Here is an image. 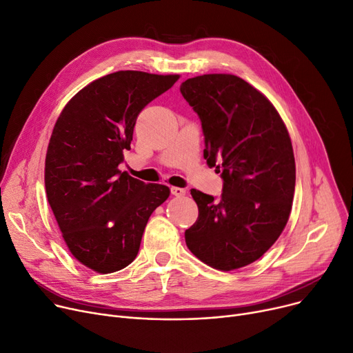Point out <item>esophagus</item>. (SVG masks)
Instances as JSON below:
<instances>
[{"label": "esophagus", "instance_id": "esophagus-1", "mask_svg": "<svg viewBox=\"0 0 353 353\" xmlns=\"http://www.w3.org/2000/svg\"><path fill=\"white\" fill-rule=\"evenodd\" d=\"M170 192H172V194L176 196V197H181V196L186 194V190L181 189V188H172Z\"/></svg>", "mask_w": 353, "mask_h": 353}]
</instances>
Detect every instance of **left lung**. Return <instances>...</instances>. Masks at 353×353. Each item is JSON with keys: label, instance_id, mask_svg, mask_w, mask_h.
<instances>
[{"label": "left lung", "instance_id": "left-lung-1", "mask_svg": "<svg viewBox=\"0 0 353 353\" xmlns=\"http://www.w3.org/2000/svg\"><path fill=\"white\" fill-rule=\"evenodd\" d=\"M180 92L201 121L208 164L223 179L220 199L190 190L199 217L186 245L214 269L243 268L288 223L296 181L288 128L261 91L232 74L189 79Z\"/></svg>", "mask_w": 353, "mask_h": 353}]
</instances>
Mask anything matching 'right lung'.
<instances>
[{
  "label": "right lung",
  "mask_w": 353,
  "mask_h": 353,
  "mask_svg": "<svg viewBox=\"0 0 353 353\" xmlns=\"http://www.w3.org/2000/svg\"><path fill=\"white\" fill-rule=\"evenodd\" d=\"M179 76L117 71L74 96L54 125L46 192L71 254L99 273L132 263L152 213L170 189L120 172L140 111Z\"/></svg>",
  "instance_id": "obj_1"
}]
</instances>
